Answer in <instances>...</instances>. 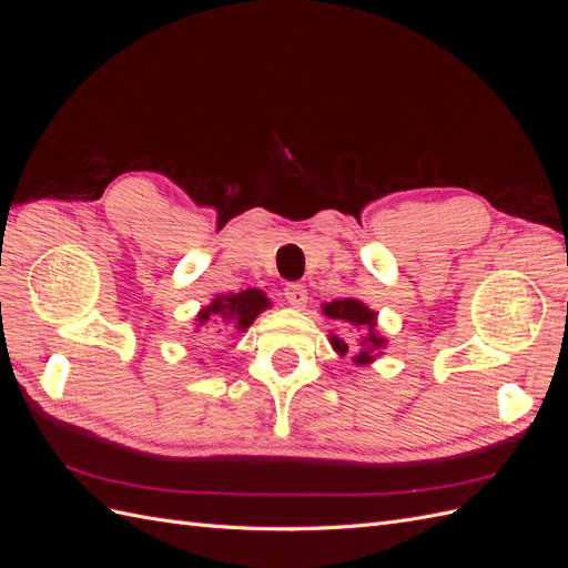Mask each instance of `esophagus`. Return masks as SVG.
I'll return each mask as SVG.
<instances>
[{
	"label": "esophagus",
	"mask_w": 568,
	"mask_h": 568,
	"mask_svg": "<svg viewBox=\"0 0 568 568\" xmlns=\"http://www.w3.org/2000/svg\"><path fill=\"white\" fill-rule=\"evenodd\" d=\"M284 298L288 301V305L303 307V305L307 303V288H305L303 284H298V282H291V284H286V288H284Z\"/></svg>",
	"instance_id": "1"
}]
</instances>
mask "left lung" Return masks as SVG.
I'll use <instances>...</instances> for the list:
<instances>
[{
    "instance_id": "left-lung-1",
    "label": "left lung",
    "mask_w": 568,
    "mask_h": 568,
    "mask_svg": "<svg viewBox=\"0 0 568 568\" xmlns=\"http://www.w3.org/2000/svg\"><path fill=\"white\" fill-rule=\"evenodd\" d=\"M324 313L329 315L332 320H341V322H351L353 326H359V329H365L367 336H363V341H359V346H363L365 351L355 355V363L357 365H365L372 359V351L374 348H382L384 346V338L374 334V324H376V313H372L367 305H363L355 298H341V301H334V303H326L324 305ZM332 346L341 353L346 355L348 353V346L343 341H338L336 336L332 338Z\"/></svg>"
}]
</instances>
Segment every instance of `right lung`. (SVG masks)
<instances>
[{
	"label": "right lung",
	"mask_w": 568,
	"mask_h": 568,
	"mask_svg": "<svg viewBox=\"0 0 568 568\" xmlns=\"http://www.w3.org/2000/svg\"><path fill=\"white\" fill-rule=\"evenodd\" d=\"M265 307H270L267 296L263 291L257 288H246L242 294H230V296H217L205 311L199 313L196 322L199 326H205L209 329L211 324H215L217 320L232 322L236 329H248L253 324V320L261 315Z\"/></svg>",
	"instance_id": "1"
}]
</instances>
